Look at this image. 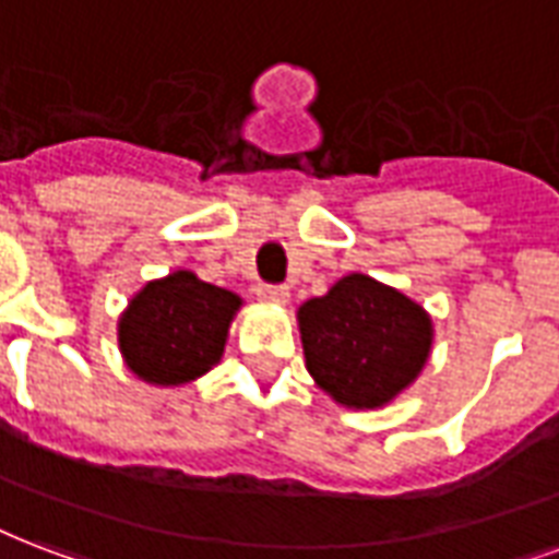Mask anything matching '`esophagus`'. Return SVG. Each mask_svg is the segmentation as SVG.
<instances>
[{
  "mask_svg": "<svg viewBox=\"0 0 559 559\" xmlns=\"http://www.w3.org/2000/svg\"><path fill=\"white\" fill-rule=\"evenodd\" d=\"M255 295L262 297L264 304H276V306L288 304V297H292L285 285H259V288H255Z\"/></svg>",
  "mask_w": 559,
  "mask_h": 559,
  "instance_id": "esophagus-1",
  "label": "esophagus"
}]
</instances>
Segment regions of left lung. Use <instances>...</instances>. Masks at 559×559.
<instances>
[{
  "label": "left lung",
  "instance_id": "obj_1",
  "mask_svg": "<svg viewBox=\"0 0 559 559\" xmlns=\"http://www.w3.org/2000/svg\"><path fill=\"white\" fill-rule=\"evenodd\" d=\"M309 374L335 404L377 409L415 377L433 344V321L397 288L365 274L342 276L297 309Z\"/></svg>",
  "mask_w": 559,
  "mask_h": 559
}]
</instances>
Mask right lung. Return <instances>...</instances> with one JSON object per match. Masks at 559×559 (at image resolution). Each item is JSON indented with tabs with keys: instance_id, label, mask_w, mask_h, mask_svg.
I'll use <instances>...</instances> for the list:
<instances>
[{
	"instance_id": "add662e5",
	"label": "right lung",
	"mask_w": 559,
	"mask_h": 559,
	"mask_svg": "<svg viewBox=\"0 0 559 559\" xmlns=\"http://www.w3.org/2000/svg\"><path fill=\"white\" fill-rule=\"evenodd\" d=\"M241 297L174 271L138 292L117 321L126 368L153 385H182L221 362Z\"/></svg>"
}]
</instances>
